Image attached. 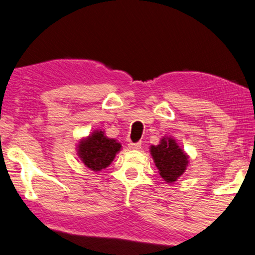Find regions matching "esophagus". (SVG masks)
I'll use <instances>...</instances> for the list:
<instances>
[{"mask_svg":"<svg viewBox=\"0 0 255 255\" xmlns=\"http://www.w3.org/2000/svg\"><path fill=\"white\" fill-rule=\"evenodd\" d=\"M128 147L130 149H140V147H142V143L140 142H137V143H129L128 144Z\"/></svg>","mask_w":255,"mask_h":255,"instance_id":"34e87169","label":"esophagus"}]
</instances>
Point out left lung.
<instances>
[{
	"label": "left lung",
	"instance_id": "left-lung-1",
	"mask_svg": "<svg viewBox=\"0 0 255 255\" xmlns=\"http://www.w3.org/2000/svg\"><path fill=\"white\" fill-rule=\"evenodd\" d=\"M160 176L167 183H173L185 172L188 165V155L171 137H162L159 145L149 147Z\"/></svg>",
	"mask_w": 255,
	"mask_h": 255
}]
</instances>
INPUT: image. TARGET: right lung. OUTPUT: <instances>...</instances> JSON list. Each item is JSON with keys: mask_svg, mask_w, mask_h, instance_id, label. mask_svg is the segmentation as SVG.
<instances>
[{"mask_svg": "<svg viewBox=\"0 0 255 255\" xmlns=\"http://www.w3.org/2000/svg\"><path fill=\"white\" fill-rule=\"evenodd\" d=\"M121 149V144L109 138L103 130H94L90 136L80 139L77 153L80 161L93 171H101L111 164L116 154Z\"/></svg>", "mask_w": 255, "mask_h": 255, "instance_id": "obj_1", "label": "right lung"}]
</instances>
